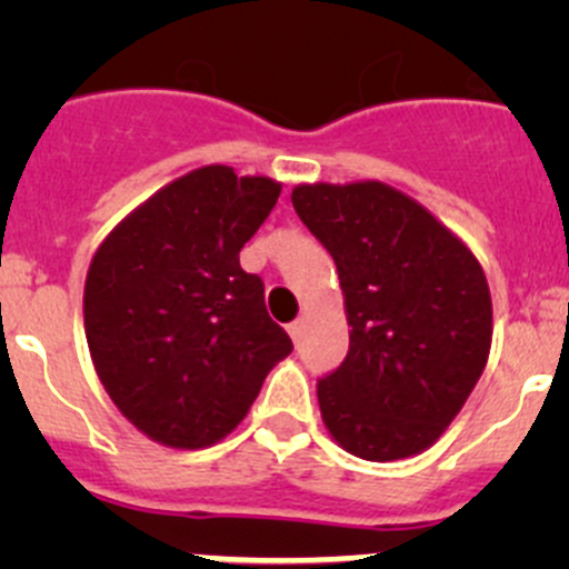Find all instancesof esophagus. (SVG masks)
Masks as SVG:
<instances>
[{
    "label": "esophagus",
    "mask_w": 569,
    "mask_h": 569,
    "mask_svg": "<svg viewBox=\"0 0 569 569\" xmlns=\"http://www.w3.org/2000/svg\"><path fill=\"white\" fill-rule=\"evenodd\" d=\"M302 330H306V319H295V321H291V325H289V336L295 338V341H300Z\"/></svg>",
    "instance_id": "esophagus-1"
}]
</instances>
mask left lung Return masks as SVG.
I'll return each mask as SVG.
<instances>
[{
	"label": "left lung",
	"mask_w": 569,
	"mask_h": 569,
	"mask_svg": "<svg viewBox=\"0 0 569 569\" xmlns=\"http://www.w3.org/2000/svg\"><path fill=\"white\" fill-rule=\"evenodd\" d=\"M291 203L336 261L349 352L317 382L321 421L360 460L421 455L487 366L481 263L421 203L382 181L300 183Z\"/></svg>",
	"instance_id": "1"
}]
</instances>
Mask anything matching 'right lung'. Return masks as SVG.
<instances>
[{
	"label": "right lung",
	"instance_id": "right-lung-1",
	"mask_svg": "<svg viewBox=\"0 0 569 569\" xmlns=\"http://www.w3.org/2000/svg\"><path fill=\"white\" fill-rule=\"evenodd\" d=\"M278 194L267 176L192 170L118 222L90 261V358L114 407L157 443L206 449L226 438L291 352L261 278L239 267Z\"/></svg>",
	"mask_w": 569,
	"mask_h": 569
}]
</instances>
